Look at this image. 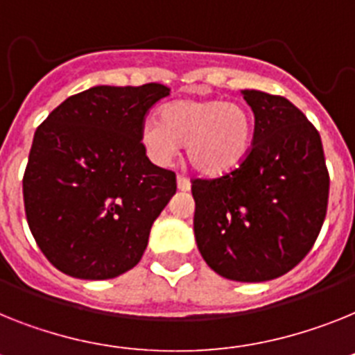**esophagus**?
<instances>
[{
    "label": "esophagus",
    "mask_w": 355,
    "mask_h": 355,
    "mask_svg": "<svg viewBox=\"0 0 355 355\" xmlns=\"http://www.w3.org/2000/svg\"><path fill=\"white\" fill-rule=\"evenodd\" d=\"M177 187L180 189V191H189V189H191L189 178L184 177V175H177Z\"/></svg>",
    "instance_id": "obj_1"
}]
</instances>
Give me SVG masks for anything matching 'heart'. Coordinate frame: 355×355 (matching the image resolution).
Returning a JSON list of instances; mask_svg holds the SVG:
<instances>
[{
  "mask_svg": "<svg viewBox=\"0 0 355 355\" xmlns=\"http://www.w3.org/2000/svg\"><path fill=\"white\" fill-rule=\"evenodd\" d=\"M252 119L243 106L220 99H177L166 104L159 119H146L141 142L157 164L171 162L178 144H186L187 160L207 177L236 169L252 146Z\"/></svg>",
  "mask_w": 355,
  "mask_h": 355,
  "instance_id": "1",
  "label": "heart"
}]
</instances>
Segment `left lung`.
I'll return each mask as SVG.
<instances>
[{
	"label": "left lung",
	"mask_w": 355,
	"mask_h": 355,
	"mask_svg": "<svg viewBox=\"0 0 355 355\" xmlns=\"http://www.w3.org/2000/svg\"><path fill=\"white\" fill-rule=\"evenodd\" d=\"M254 113L251 151L223 177L195 178L193 229L205 263L258 284L294 269L314 245L329 204L321 137L291 101L242 90Z\"/></svg>",
	"instance_id": "1"
}]
</instances>
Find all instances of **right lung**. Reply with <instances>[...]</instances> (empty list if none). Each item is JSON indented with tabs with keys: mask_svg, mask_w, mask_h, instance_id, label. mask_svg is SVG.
<instances>
[{
	"mask_svg": "<svg viewBox=\"0 0 355 355\" xmlns=\"http://www.w3.org/2000/svg\"><path fill=\"white\" fill-rule=\"evenodd\" d=\"M159 83L94 86L71 95L35 130L23 200L35 242L61 272L117 278L133 269L177 177L146 157L141 126Z\"/></svg>",
	"mask_w": 355,
	"mask_h": 355,
	"instance_id": "add662e5",
	"label": "right lung"
}]
</instances>
